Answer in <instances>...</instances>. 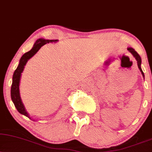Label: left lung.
Returning <instances> with one entry per match:
<instances>
[{"label": "left lung", "mask_w": 152, "mask_h": 152, "mask_svg": "<svg viewBox=\"0 0 152 152\" xmlns=\"http://www.w3.org/2000/svg\"><path fill=\"white\" fill-rule=\"evenodd\" d=\"M127 50L128 51L130 52V53L132 54V56L135 57L136 60H137V66H138V68H139V69L140 71V72L142 73V74L144 78H145V74H144V73L142 72V70L141 69V63H142V59H141V57L139 55H138V53L136 52L135 50H134L132 48H128Z\"/></svg>", "instance_id": "obj_1"}]
</instances>
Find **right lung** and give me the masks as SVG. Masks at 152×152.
Masks as SVG:
<instances>
[{
	"label": "right lung",
	"instance_id": "right-lung-1",
	"mask_svg": "<svg viewBox=\"0 0 152 152\" xmlns=\"http://www.w3.org/2000/svg\"><path fill=\"white\" fill-rule=\"evenodd\" d=\"M58 40H47L44 38H38L35 42L32 49L27 53H24L21 57L20 62H19L18 66H17L16 70L15 71L12 76V83L11 86V99L14 103L15 107H16L17 111L20 113L21 114L24 115L25 116L28 117L31 119L28 113L26 111L25 107L23 104L22 99H21L20 92V78L22 76V73L23 72L24 69V66L28 61V59L31 58L39 50L42 46L46 43H56ZM33 120V119H31ZM34 121V120H33Z\"/></svg>",
	"mask_w": 152,
	"mask_h": 152
}]
</instances>
